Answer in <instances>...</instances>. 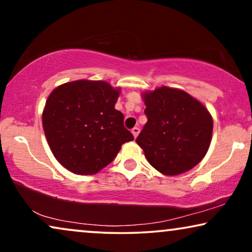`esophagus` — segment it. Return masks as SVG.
Wrapping results in <instances>:
<instances>
[{"instance_id":"34e87169","label":"esophagus","mask_w":252,"mask_h":252,"mask_svg":"<svg viewBox=\"0 0 252 252\" xmlns=\"http://www.w3.org/2000/svg\"><path fill=\"white\" fill-rule=\"evenodd\" d=\"M139 133H140L139 127H134V128L132 129V134L134 135V137H135V139H136V136L139 135Z\"/></svg>"}]
</instances>
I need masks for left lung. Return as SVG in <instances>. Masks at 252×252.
<instances>
[{
	"instance_id": "8db88e82",
	"label": "left lung",
	"mask_w": 252,
	"mask_h": 252,
	"mask_svg": "<svg viewBox=\"0 0 252 252\" xmlns=\"http://www.w3.org/2000/svg\"><path fill=\"white\" fill-rule=\"evenodd\" d=\"M148 122L136 137L151 166L178 175L205 156L213 120L205 106L180 89L161 87L143 95Z\"/></svg>"
}]
</instances>
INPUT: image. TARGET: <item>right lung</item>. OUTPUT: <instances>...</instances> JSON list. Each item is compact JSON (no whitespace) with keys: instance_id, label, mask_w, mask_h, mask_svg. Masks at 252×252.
Masks as SVG:
<instances>
[{"instance_id":"obj_1","label":"right lung","mask_w":252,"mask_h":252,"mask_svg":"<svg viewBox=\"0 0 252 252\" xmlns=\"http://www.w3.org/2000/svg\"><path fill=\"white\" fill-rule=\"evenodd\" d=\"M119 89L105 81L77 80L49 95L42 115L47 141L56 159L77 174H95L134 140L115 109Z\"/></svg>"}]
</instances>
